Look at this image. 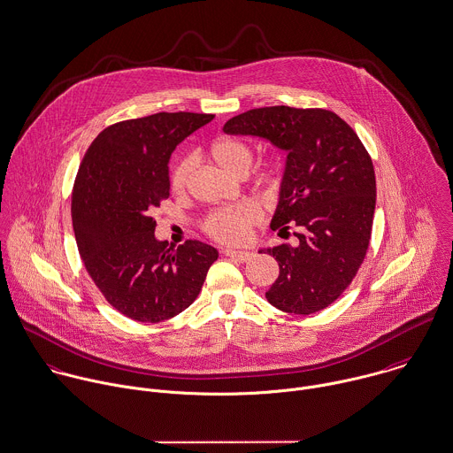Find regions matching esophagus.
Returning <instances> with one entry per match:
<instances>
[{"mask_svg": "<svg viewBox=\"0 0 453 453\" xmlns=\"http://www.w3.org/2000/svg\"><path fill=\"white\" fill-rule=\"evenodd\" d=\"M223 255L228 257V258L239 260V262H248V260L253 258L251 251H237V250H223Z\"/></svg>", "mask_w": 453, "mask_h": 453, "instance_id": "34e87169", "label": "esophagus"}]
</instances>
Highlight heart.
Segmentation results:
<instances>
[{
	"label": "heart",
	"mask_w": 453,
	"mask_h": 453,
	"mask_svg": "<svg viewBox=\"0 0 453 453\" xmlns=\"http://www.w3.org/2000/svg\"><path fill=\"white\" fill-rule=\"evenodd\" d=\"M209 159L223 172L234 177H242L251 166L253 150L248 142L237 137H218L207 148ZM193 172L189 156L179 159L170 172L168 186L175 196H182L188 189ZM255 182L258 188H273L280 182L281 163L278 157H265L255 168ZM260 212L251 203H239L226 209L212 211L203 219L205 234L223 244H241L250 237L251 226L258 221Z\"/></svg>",
	"instance_id": "heart-1"
}]
</instances>
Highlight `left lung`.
<instances>
[{
  "mask_svg": "<svg viewBox=\"0 0 453 453\" xmlns=\"http://www.w3.org/2000/svg\"><path fill=\"white\" fill-rule=\"evenodd\" d=\"M230 135H255L288 152L271 228L297 246L267 250L280 276L265 292L274 307L312 314L349 287L371 241L376 205L372 159L353 128L325 109H251L228 119Z\"/></svg>",
  "mask_w": 453,
  "mask_h": 453,
  "instance_id": "8db88e82",
  "label": "left lung"
}]
</instances>
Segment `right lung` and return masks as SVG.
<instances>
[{
    "label": "right lung",
    "mask_w": 453,
    "mask_h": 453,
    "mask_svg": "<svg viewBox=\"0 0 453 453\" xmlns=\"http://www.w3.org/2000/svg\"><path fill=\"white\" fill-rule=\"evenodd\" d=\"M212 114L157 112L107 127L88 148L72 191L84 267L121 314L157 323L198 297L218 251L200 241H156L151 216L168 198V159Z\"/></svg>",
    "instance_id": "obj_1"
}]
</instances>
